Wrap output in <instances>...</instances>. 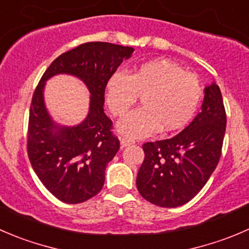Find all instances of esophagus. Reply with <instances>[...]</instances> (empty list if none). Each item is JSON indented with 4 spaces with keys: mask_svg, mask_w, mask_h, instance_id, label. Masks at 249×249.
Listing matches in <instances>:
<instances>
[{
    "mask_svg": "<svg viewBox=\"0 0 249 249\" xmlns=\"http://www.w3.org/2000/svg\"><path fill=\"white\" fill-rule=\"evenodd\" d=\"M134 144V140L129 139V138H121V146L125 147V146H129V145Z\"/></svg>",
    "mask_w": 249,
    "mask_h": 249,
    "instance_id": "1",
    "label": "esophagus"
}]
</instances>
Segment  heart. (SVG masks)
<instances>
[{"instance_id": "heart-1", "label": "heart", "mask_w": 249, "mask_h": 249, "mask_svg": "<svg viewBox=\"0 0 249 249\" xmlns=\"http://www.w3.org/2000/svg\"><path fill=\"white\" fill-rule=\"evenodd\" d=\"M202 93L197 76L166 59L140 64L129 75L114 73L105 88L107 104L116 117H124L140 97L142 107L117 125L129 138L183 128L197 111Z\"/></svg>"}]
</instances>
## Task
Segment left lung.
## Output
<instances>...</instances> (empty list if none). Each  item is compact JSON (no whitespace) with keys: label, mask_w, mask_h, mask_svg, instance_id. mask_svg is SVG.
I'll use <instances>...</instances> for the list:
<instances>
[{"label":"left lung","mask_w":249,"mask_h":249,"mask_svg":"<svg viewBox=\"0 0 249 249\" xmlns=\"http://www.w3.org/2000/svg\"><path fill=\"white\" fill-rule=\"evenodd\" d=\"M226 127L223 97L215 82L205 88L201 112L171 139L142 145L145 159L137 188L146 201L174 208L188 203L206 185L221 155Z\"/></svg>","instance_id":"8db88e82"}]
</instances>
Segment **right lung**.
I'll list each match as a JSON object with an SVG mask.
<instances>
[{
    "instance_id": "obj_1",
    "label": "right lung",
    "mask_w": 249,
    "mask_h": 249,
    "mask_svg": "<svg viewBox=\"0 0 249 249\" xmlns=\"http://www.w3.org/2000/svg\"><path fill=\"white\" fill-rule=\"evenodd\" d=\"M134 49L109 42H87L59 55L41 77L29 115L28 155L47 190L65 203L85 202L105 181L107 164L120 149L112 121L104 112L107 83ZM68 73L85 82L91 93L90 111L80 125L53 124L44 105L45 81Z\"/></svg>"
}]
</instances>
